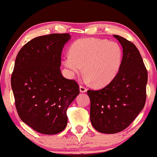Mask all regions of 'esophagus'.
I'll return each instance as SVG.
<instances>
[{"mask_svg":"<svg viewBox=\"0 0 157 157\" xmlns=\"http://www.w3.org/2000/svg\"><path fill=\"white\" fill-rule=\"evenodd\" d=\"M79 91H80V92H82V93H84L87 91V89H86V88H85L84 86L80 85V86H79Z\"/></svg>","mask_w":157,"mask_h":157,"instance_id":"obj_1","label":"esophagus"}]
</instances>
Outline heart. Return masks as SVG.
Returning a JSON list of instances; mask_svg holds the SVG:
<instances>
[{
  "label": "heart",
  "instance_id": "heart-1",
  "mask_svg": "<svg viewBox=\"0 0 157 157\" xmlns=\"http://www.w3.org/2000/svg\"><path fill=\"white\" fill-rule=\"evenodd\" d=\"M69 54L63 57V63L71 76L84 72L86 80L95 86L109 83L121 68L123 51L114 41L96 38L78 39L71 45Z\"/></svg>",
  "mask_w": 157,
  "mask_h": 157
}]
</instances>
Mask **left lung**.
<instances>
[{
	"label": "left lung",
	"mask_w": 157,
	"mask_h": 157,
	"mask_svg": "<svg viewBox=\"0 0 157 157\" xmlns=\"http://www.w3.org/2000/svg\"><path fill=\"white\" fill-rule=\"evenodd\" d=\"M123 47V59L117 75L100 90H88L90 119L101 133L115 134L126 129L145 106L147 71L135 45L113 35Z\"/></svg>",
	"instance_id": "8db88e82"
}]
</instances>
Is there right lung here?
<instances>
[{
  "instance_id": "obj_1",
  "label": "right lung",
  "mask_w": 157,
  "mask_h": 157,
  "mask_svg": "<svg viewBox=\"0 0 157 157\" xmlns=\"http://www.w3.org/2000/svg\"><path fill=\"white\" fill-rule=\"evenodd\" d=\"M69 34L36 37L18 52L11 86L20 118L34 130L55 134L67 124L66 111L79 94L73 79L63 78L61 55Z\"/></svg>"
}]
</instances>
